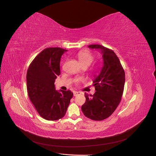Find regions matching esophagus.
<instances>
[{
  "label": "esophagus",
  "instance_id": "1",
  "mask_svg": "<svg viewBox=\"0 0 156 156\" xmlns=\"http://www.w3.org/2000/svg\"><path fill=\"white\" fill-rule=\"evenodd\" d=\"M78 94H80V92H79V91H76L73 92L74 96H76V95H78Z\"/></svg>",
  "mask_w": 156,
  "mask_h": 156
}]
</instances>
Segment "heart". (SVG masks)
<instances>
[{
	"label": "heart",
	"instance_id": "heart-1",
	"mask_svg": "<svg viewBox=\"0 0 156 156\" xmlns=\"http://www.w3.org/2000/svg\"><path fill=\"white\" fill-rule=\"evenodd\" d=\"M77 58L82 66L87 67L93 62L94 60V56L88 51H80L77 54ZM80 81V79H76L74 82L78 83Z\"/></svg>",
	"mask_w": 156,
	"mask_h": 156
}]
</instances>
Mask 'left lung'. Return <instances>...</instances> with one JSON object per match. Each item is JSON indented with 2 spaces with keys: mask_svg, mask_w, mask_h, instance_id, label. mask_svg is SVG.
Instances as JSON below:
<instances>
[{
  "mask_svg": "<svg viewBox=\"0 0 156 156\" xmlns=\"http://www.w3.org/2000/svg\"><path fill=\"white\" fill-rule=\"evenodd\" d=\"M100 49L103 66L93 81L95 92L85 93L86 102L82 106L83 115L94 121H102L113 114L121 102L125 82V73L115 52L101 45H88Z\"/></svg>",
  "mask_w": 156,
  "mask_h": 156,
  "instance_id": "8db88e82",
  "label": "left lung"
}]
</instances>
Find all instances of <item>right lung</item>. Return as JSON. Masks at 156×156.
Returning a JSON list of instances; mask_svg holds the SVG:
<instances>
[{
	"label": "right lung",
	"instance_id": "obj_1",
	"mask_svg": "<svg viewBox=\"0 0 156 156\" xmlns=\"http://www.w3.org/2000/svg\"><path fill=\"white\" fill-rule=\"evenodd\" d=\"M66 50L60 47L46 48L39 53L27 71V90L30 101L42 118L57 121L65 116L73 93L58 91L55 81L60 75V61Z\"/></svg>",
	"mask_w": 156,
	"mask_h": 156
}]
</instances>
